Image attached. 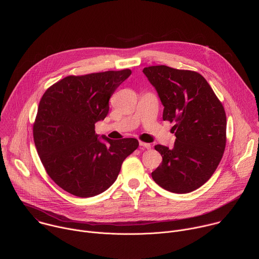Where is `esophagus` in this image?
I'll return each instance as SVG.
<instances>
[{"label":"esophagus","mask_w":259,"mask_h":259,"mask_svg":"<svg viewBox=\"0 0 259 259\" xmlns=\"http://www.w3.org/2000/svg\"><path fill=\"white\" fill-rule=\"evenodd\" d=\"M139 145H140V147H144V148H147V149L151 148V145L149 143H145V142H142V141L139 142Z\"/></svg>","instance_id":"esophagus-1"}]
</instances>
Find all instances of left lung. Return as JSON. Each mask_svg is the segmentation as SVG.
<instances>
[{
    "label": "left lung",
    "mask_w": 259,
    "mask_h": 259,
    "mask_svg": "<svg viewBox=\"0 0 259 259\" xmlns=\"http://www.w3.org/2000/svg\"><path fill=\"white\" fill-rule=\"evenodd\" d=\"M164 106L163 119L174 122L173 148L155 145L163 161L152 173L163 189L186 194L204 185L223 156L226 114L206 79L196 71L166 65L143 69Z\"/></svg>",
    "instance_id": "left-lung-1"
}]
</instances>
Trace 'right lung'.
<instances>
[{"label": "right lung", "mask_w": 259, "mask_h": 259, "mask_svg": "<svg viewBox=\"0 0 259 259\" xmlns=\"http://www.w3.org/2000/svg\"><path fill=\"white\" fill-rule=\"evenodd\" d=\"M131 73L123 69L69 75L40 99L34 143L49 176L71 195L86 198L108 190L139 146L134 138L111 140L95 134V123L109 113L110 97Z\"/></svg>", "instance_id": "add662e5"}]
</instances>
